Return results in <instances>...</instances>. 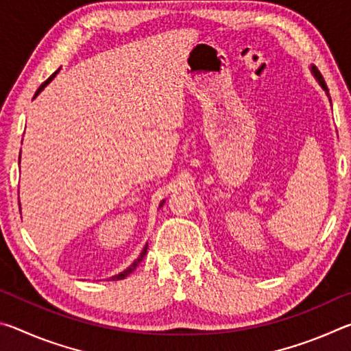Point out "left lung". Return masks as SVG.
<instances>
[{"label": "left lung", "instance_id": "8db88e82", "mask_svg": "<svg viewBox=\"0 0 351 351\" xmlns=\"http://www.w3.org/2000/svg\"><path fill=\"white\" fill-rule=\"evenodd\" d=\"M311 71H313V74H314V75H316V79H317V82L320 83V86H322L325 91H328V88H326V83H325V80H324V77H322V74H320V73H319V69H317L316 66H313V68H311Z\"/></svg>", "mask_w": 351, "mask_h": 351}]
</instances>
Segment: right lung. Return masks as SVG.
Wrapping results in <instances>:
<instances>
[{"instance_id": "add662e5", "label": "right lung", "mask_w": 351, "mask_h": 351, "mask_svg": "<svg viewBox=\"0 0 351 351\" xmlns=\"http://www.w3.org/2000/svg\"><path fill=\"white\" fill-rule=\"evenodd\" d=\"M58 73V71H56V73L54 74H52L51 77H49V79H47L46 82H43V83H41V85H40V88H38V90H37V93H35V96H37V94H40V91L41 90H43V88L47 85V83H49L52 79H54V77H56V74ZM34 96V97H35ZM147 247H148V245H145V247L144 249H142V252H141V255H139V257L138 258H136L134 261H133V265L132 266H130V268H127L125 271H123V272H121V274H117V276H114V277H111L112 278V280H122V278H125L128 274H132V272L136 269V266H138L139 263H141V261H142V258H144L145 257V254H147Z\"/></svg>"}]
</instances>
